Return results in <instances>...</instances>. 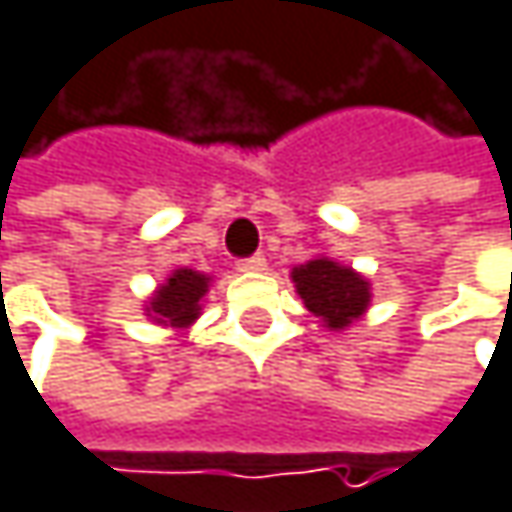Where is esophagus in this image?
I'll list each match as a JSON object with an SVG mask.
<instances>
[{
  "instance_id": "esophagus-1",
  "label": "esophagus",
  "mask_w": 512,
  "mask_h": 512,
  "mask_svg": "<svg viewBox=\"0 0 512 512\" xmlns=\"http://www.w3.org/2000/svg\"><path fill=\"white\" fill-rule=\"evenodd\" d=\"M238 271H265V256H247V259H238Z\"/></svg>"
}]
</instances>
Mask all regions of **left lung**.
Masks as SVG:
<instances>
[{"mask_svg":"<svg viewBox=\"0 0 512 512\" xmlns=\"http://www.w3.org/2000/svg\"><path fill=\"white\" fill-rule=\"evenodd\" d=\"M295 289L304 307L319 316L328 328H346L364 316L370 304V283L331 259H313L292 271Z\"/></svg>","mask_w":512,"mask_h":512,"instance_id":"obj_1","label":"left lung"}]
</instances>
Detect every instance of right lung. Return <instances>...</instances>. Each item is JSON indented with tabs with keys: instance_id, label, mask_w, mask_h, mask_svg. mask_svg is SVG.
I'll return each mask as SVG.
<instances>
[{
	"instance_id": "obj_1",
	"label": "right lung",
	"mask_w": 512,
	"mask_h": 512,
	"mask_svg": "<svg viewBox=\"0 0 512 512\" xmlns=\"http://www.w3.org/2000/svg\"><path fill=\"white\" fill-rule=\"evenodd\" d=\"M208 292V277L190 268H178L151 298V313L160 325L184 328L199 316V298Z\"/></svg>"
}]
</instances>
